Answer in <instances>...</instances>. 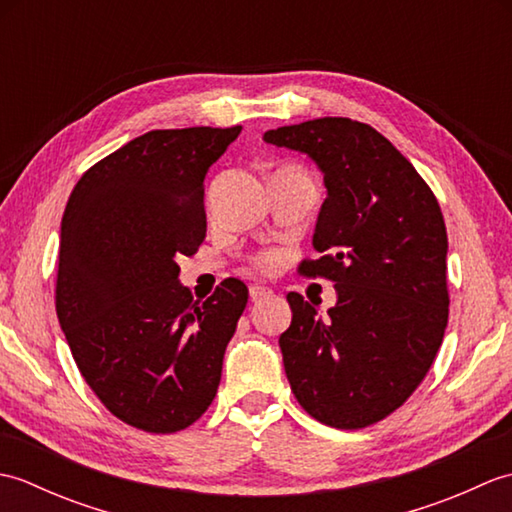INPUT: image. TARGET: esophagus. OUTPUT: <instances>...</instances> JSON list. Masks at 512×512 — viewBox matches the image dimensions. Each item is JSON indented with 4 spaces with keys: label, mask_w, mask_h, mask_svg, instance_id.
<instances>
[{
    "label": "esophagus",
    "mask_w": 512,
    "mask_h": 512,
    "mask_svg": "<svg viewBox=\"0 0 512 512\" xmlns=\"http://www.w3.org/2000/svg\"><path fill=\"white\" fill-rule=\"evenodd\" d=\"M248 292H250V301H259V299H266V297L273 295V290L266 288V286H257V284L250 286Z\"/></svg>",
    "instance_id": "esophagus-1"
}]
</instances>
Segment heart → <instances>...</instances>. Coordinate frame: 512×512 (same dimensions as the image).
I'll list each match as a JSON object with an SVG mask.
<instances>
[{
	"label": "heart",
	"instance_id": "1",
	"mask_svg": "<svg viewBox=\"0 0 512 512\" xmlns=\"http://www.w3.org/2000/svg\"><path fill=\"white\" fill-rule=\"evenodd\" d=\"M270 264H273V257H270V255H266V257L259 259V266H262V268H268Z\"/></svg>",
	"mask_w": 512,
	"mask_h": 512
}]
</instances>
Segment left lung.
<instances>
[{
	"label": "left lung",
	"mask_w": 512,
	"mask_h": 512,
	"mask_svg": "<svg viewBox=\"0 0 512 512\" xmlns=\"http://www.w3.org/2000/svg\"><path fill=\"white\" fill-rule=\"evenodd\" d=\"M270 145L308 154L325 198L299 273L334 281L328 317L288 292L279 336L292 394L314 420L363 429L394 413L427 376L449 321L447 226L411 162L352 118L270 129Z\"/></svg>",
	"instance_id": "obj_1"
}]
</instances>
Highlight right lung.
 Wrapping results in <instances>:
<instances>
[{"mask_svg": "<svg viewBox=\"0 0 512 512\" xmlns=\"http://www.w3.org/2000/svg\"><path fill=\"white\" fill-rule=\"evenodd\" d=\"M242 127L154 129L83 173L61 220L57 317L85 383L118 420L187 429L209 409L248 288L193 301L180 255L206 237L204 176Z\"/></svg>", "mask_w": 512, "mask_h": 512, "instance_id": "right-lung-1", "label": "right lung"}]
</instances>
